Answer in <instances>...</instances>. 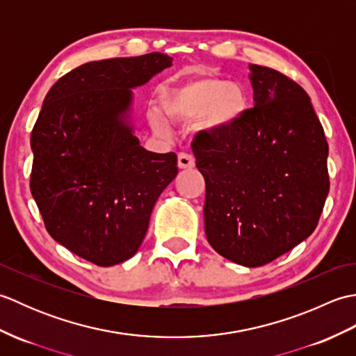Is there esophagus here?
Wrapping results in <instances>:
<instances>
[{
    "instance_id": "1",
    "label": "esophagus",
    "mask_w": 356,
    "mask_h": 356,
    "mask_svg": "<svg viewBox=\"0 0 356 356\" xmlns=\"http://www.w3.org/2000/svg\"><path fill=\"white\" fill-rule=\"evenodd\" d=\"M179 168L182 170H186V168H193V166L195 165V159L193 154H188V153H180L179 157Z\"/></svg>"
}]
</instances>
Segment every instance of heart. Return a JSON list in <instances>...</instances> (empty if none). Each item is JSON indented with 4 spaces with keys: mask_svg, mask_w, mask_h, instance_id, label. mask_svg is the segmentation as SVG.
Returning <instances> with one entry per match:
<instances>
[{
    "mask_svg": "<svg viewBox=\"0 0 356 356\" xmlns=\"http://www.w3.org/2000/svg\"><path fill=\"white\" fill-rule=\"evenodd\" d=\"M248 105L245 90L237 84H228L216 76H197L185 81L162 96L163 111L172 119L190 120L202 116V124L208 130H222L232 125L243 115ZM157 131H166L162 116L153 119Z\"/></svg>",
    "mask_w": 356,
    "mask_h": 356,
    "instance_id": "obj_1",
    "label": "heart"
}]
</instances>
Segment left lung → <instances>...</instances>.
Returning <instances> with one entry per match:
<instances>
[{
  "instance_id": "left-lung-1",
  "label": "left lung",
  "mask_w": 356,
  "mask_h": 356,
  "mask_svg": "<svg viewBox=\"0 0 356 356\" xmlns=\"http://www.w3.org/2000/svg\"><path fill=\"white\" fill-rule=\"evenodd\" d=\"M252 108L200 131L191 148L205 177V232L214 251L263 266L315 231L329 194V145L307 93L274 69L249 65Z\"/></svg>"
}]
</instances>
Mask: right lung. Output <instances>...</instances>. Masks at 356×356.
<instances>
[{
    "mask_svg": "<svg viewBox=\"0 0 356 356\" xmlns=\"http://www.w3.org/2000/svg\"><path fill=\"white\" fill-rule=\"evenodd\" d=\"M171 63L154 51L76 67L49 90L30 136V191L45 229L97 266L136 254L157 197L177 176L176 153L147 151L124 122L130 88Z\"/></svg>",
    "mask_w": 356,
    "mask_h": 356,
    "instance_id": "obj_1",
    "label": "right lung"
}]
</instances>
